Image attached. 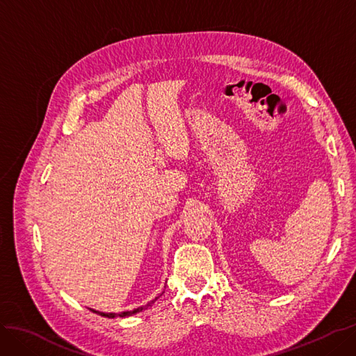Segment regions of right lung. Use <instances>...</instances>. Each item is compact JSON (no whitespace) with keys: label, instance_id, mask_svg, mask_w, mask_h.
<instances>
[{"label":"right lung","instance_id":"1","mask_svg":"<svg viewBox=\"0 0 356 356\" xmlns=\"http://www.w3.org/2000/svg\"><path fill=\"white\" fill-rule=\"evenodd\" d=\"M157 298H154V300H152L149 301L148 305H145V306H141V307H138V309H134V310H127V312H122V314H102V312H96V310H93L95 314H99L101 316H105V318H115V316H120V318H124V316H131V315H135V314H138V312H143L144 309H147L148 306H152L154 301H156ZM92 310V309H90Z\"/></svg>","mask_w":356,"mask_h":356}]
</instances>
